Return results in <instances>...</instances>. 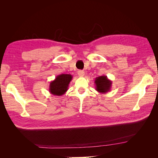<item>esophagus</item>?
<instances>
[{
	"mask_svg": "<svg viewBox=\"0 0 158 158\" xmlns=\"http://www.w3.org/2000/svg\"><path fill=\"white\" fill-rule=\"evenodd\" d=\"M85 73L83 71V70H79L78 72V76H80V77H83V76H84V74Z\"/></svg>",
	"mask_w": 158,
	"mask_h": 158,
	"instance_id": "1",
	"label": "esophagus"
}]
</instances>
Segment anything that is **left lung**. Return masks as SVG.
Instances as JSON below:
<instances>
[{
    "label": "left lung",
    "mask_w": 158,
    "mask_h": 158,
    "mask_svg": "<svg viewBox=\"0 0 158 158\" xmlns=\"http://www.w3.org/2000/svg\"><path fill=\"white\" fill-rule=\"evenodd\" d=\"M95 89L99 93L106 94L111 90L112 82L107 78L106 76H101L95 78Z\"/></svg>",
    "instance_id": "1"
}]
</instances>
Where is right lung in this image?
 I'll list each match as a JSON object with an SVG mask.
<instances>
[{
  "label": "right lung",
  "mask_w": 158,
  "mask_h": 158,
  "mask_svg": "<svg viewBox=\"0 0 158 158\" xmlns=\"http://www.w3.org/2000/svg\"><path fill=\"white\" fill-rule=\"evenodd\" d=\"M73 78V76L69 74L58 75L53 81L50 82L49 92L57 96L63 95L68 90L69 84Z\"/></svg>",
  "instance_id": "obj_1"
}]
</instances>
